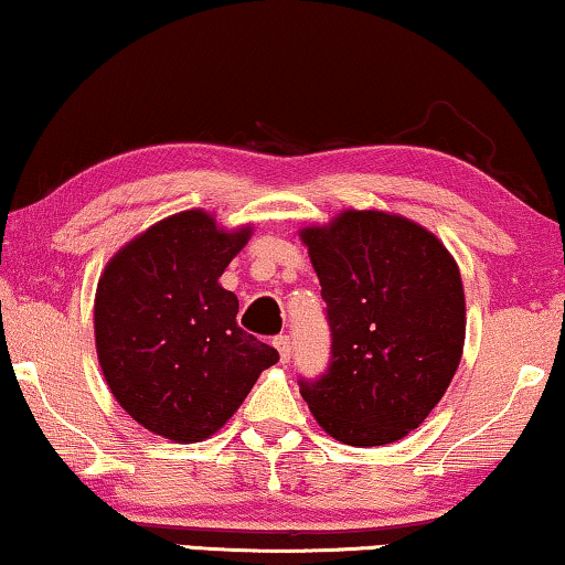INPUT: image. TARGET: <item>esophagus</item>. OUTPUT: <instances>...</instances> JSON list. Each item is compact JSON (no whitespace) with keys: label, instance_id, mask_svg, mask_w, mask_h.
<instances>
[{"label":"esophagus","instance_id":"34e87169","mask_svg":"<svg viewBox=\"0 0 565 565\" xmlns=\"http://www.w3.org/2000/svg\"><path fill=\"white\" fill-rule=\"evenodd\" d=\"M274 348L279 350L281 363H289V358H291V340H289V334H279V337H274Z\"/></svg>","mask_w":565,"mask_h":565}]
</instances>
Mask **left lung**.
Returning a JSON list of instances; mask_svg holds the SVG:
<instances>
[{"label": "left lung", "instance_id": "left-lung-1", "mask_svg": "<svg viewBox=\"0 0 565 565\" xmlns=\"http://www.w3.org/2000/svg\"><path fill=\"white\" fill-rule=\"evenodd\" d=\"M301 241L332 332L330 367L299 381L301 398L337 441H398L459 367L467 309L457 260L434 233L381 210H344Z\"/></svg>", "mask_w": 565, "mask_h": 565}]
</instances>
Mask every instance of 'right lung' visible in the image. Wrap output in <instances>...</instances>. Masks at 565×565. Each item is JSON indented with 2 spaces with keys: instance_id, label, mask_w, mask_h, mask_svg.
I'll return each instance as SVG.
<instances>
[{
  "instance_id": "right-lung-1",
  "label": "right lung",
  "mask_w": 565,
  "mask_h": 565,
  "mask_svg": "<svg viewBox=\"0 0 565 565\" xmlns=\"http://www.w3.org/2000/svg\"><path fill=\"white\" fill-rule=\"evenodd\" d=\"M250 228L223 231L205 210L151 225L108 260L94 305L96 352L114 398L177 444L213 436L279 360L243 332L221 274Z\"/></svg>"
}]
</instances>
